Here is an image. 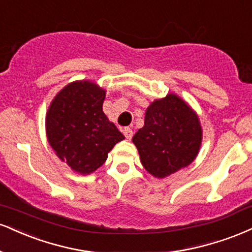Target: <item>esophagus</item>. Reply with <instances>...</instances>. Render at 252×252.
Returning a JSON list of instances; mask_svg holds the SVG:
<instances>
[{"mask_svg": "<svg viewBox=\"0 0 252 252\" xmlns=\"http://www.w3.org/2000/svg\"><path fill=\"white\" fill-rule=\"evenodd\" d=\"M123 134L126 137V139H131L132 135H134V132H132V130L130 128H124L123 129Z\"/></svg>", "mask_w": 252, "mask_h": 252, "instance_id": "obj_1", "label": "esophagus"}]
</instances>
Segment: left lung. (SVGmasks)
<instances>
[{
	"label": "left lung",
	"instance_id": "left-lung-1",
	"mask_svg": "<svg viewBox=\"0 0 252 252\" xmlns=\"http://www.w3.org/2000/svg\"><path fill=\"white\" fill-rule=\"evenodd\" d=\"M202 136L198 115L170 93L150 103L143 128L136 132L132 143L145 170L156 178H165L195 160Z\"/></svg>",
	"mask_w": 252,
	"mask_h": 252
}]
</instances>
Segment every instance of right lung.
Segmentation results:
<instances>
[{
	"mask_svg": "<svg viewBox=\"0 0 252 252\" xmlns=\"http://www.w3.org/2000/svg\"><path fill=\"white\" fill-rule=\"evenodd\" d=\"M105 94L95 82L75 81L61 89L48 108L45 132L51 149L81 175L97 170L124 139L103 113Z\"/></svg>",
	"mask_w": 252,
	"mask_h": 252,
	"instance_id": "1",
	"label": "right lung"
}]
</instances>
